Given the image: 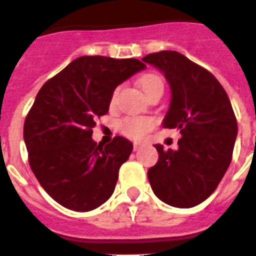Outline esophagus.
<instances>
[{
  "instance_id": "34e87169",
  "label": "esophagus",
  "mask_w": 256,
  "mask_h": 256,
  "mask_svg": "<svg viewBox=\"0 0 256 256\" xmlns=\"http://www.w3.org/2000/svg\"><path fill=\"white\" fill-rule=\"evenodd\" d=\"M143 147L142 143H134V151H138V150H140Z\"/></svg>"
}]
</instances>
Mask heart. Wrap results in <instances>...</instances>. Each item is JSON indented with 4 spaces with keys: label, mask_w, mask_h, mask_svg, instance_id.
I'll return each mask as SVG.
<instances>
[{
    "label": "heart",
    "mask_w": 256,
    "mask_h": 256,
    "mask_svg": "<svg viewBox=\"0 0 256 256\" xmlns=\"http://www.w3.org/2000/svg\"><path fill=\"white\" fill-rule=\"evenodd\" d=\"M139 86L142 89L144 94L150 93L152 89L162 88L163 81L156 74H144L139 78ZM117 92L113 93L112 101L116 100ZM154 128V121L151 118H126L121 124V130L126 136L132 139L143 138L147 132Z\"/></svg>",
    "instance_id": "1"
}]
</instances>
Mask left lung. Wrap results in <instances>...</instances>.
Returning <instances> with one entry per match:
<instances>
[{"instance_id":"obj_1","label":"left lung","mask_w":256,"mask_h":256,"mask_svg":"<svg viewBox=\"0 0 256 256\" xmlns=\"http://www.w3.org/2000/svg\"><path fill=\"white\" fill-rule=\"evenodd\" d=\"M143 62L158 68L171 88L162 126L178 128V150L155 144L158 163L147 172L155 196L175 208H192L214 192L232 162L238 124L217 78L176 51L150 54Z\"/></svg>"}]
</instances>
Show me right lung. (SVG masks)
Here are the masks:
<instances>
[{
	"mask_svg": "<svg viewBox=\"0 0 256 256\" xmlns=\"http://www.w3.org/2000/svg\"><path fill=\"white\" fill-rule=\"evenodd\" d=\"M146 68L138 59L80 56L48 80L27 114L28 163L46 192L62 206L93 210L113 194L132 143L124 136L102 147L92 139L118 85Z\"/></svg>",
	"mask_w": 256,
	"mask_h": 256,
	"instance_id": "add662e5",
	"label": "right lung"
}]
</instances>
